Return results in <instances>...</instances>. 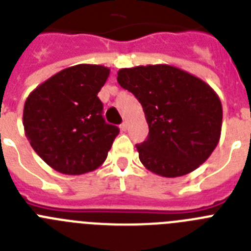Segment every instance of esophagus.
I'll return each instance as SVG.
<instances>
[{
	"label": "esophagus",
	"mask_w": 251,
	"mask_h": 251,
	"mask_svg": "<svg viewBox=\"0 0 251 251\" xmlns=\"http://www.w3.org/2000/svg\"><path fill=\"white\" fill-rule=\"evenodd\" d=\"M127 128H128V123L127 122H123V123L121 124V129L123 130V132H126V130H127Z\"/></svg>",
	"instance_id": "1"
}]
</instances>
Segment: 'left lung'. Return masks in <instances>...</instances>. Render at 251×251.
Instances as JSON below:
<instances>
[{
    "mask_svg": "<svg viewBox=\"0 0 251 251\" xmlns=\"http://www.w3.org/2000/svg\"><path fill=\"white\" fill-rule=\"evenodd\" d=\"M117 80L145 112L150 133L136 147L148 171L174 178L190 174L211 156L220 141L223 105L202 79L157 64L121 69Z\"/></svg>",
    "mask_w": 251,
    "mask_h": 251,
    "instance_id": "8db88e82",
    "label": "left lung"
}]
</instances>
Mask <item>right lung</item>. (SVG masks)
Returning <instances> with one entry per match:
<instances>
[{
    "instance_id": "obj_1",
    "label": "right lung",
    "mask_w": 251,
    "mask_h": 251,
    "mask_svg": "<svg viewBox=\"0 0 251 251\" xmlns=\"http://www.w3.org/2000/svg\"><path fill=\"white\" fill-rule=\"evenodd\" d=\"M109 73L103 65L70 66L36 86L26 99V138L60 174L75 176L100 167L118 136V127L104 121L97 97Z\"/></svg>"
}]
</instances>
